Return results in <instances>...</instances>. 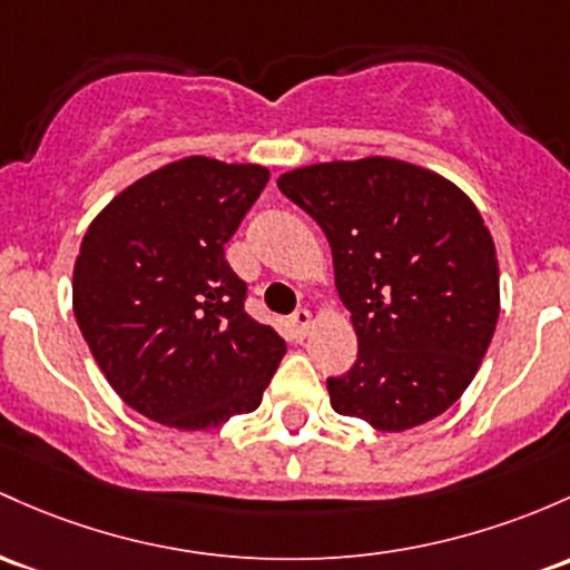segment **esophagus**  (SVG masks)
I'll return each mask as SVG.
<instances>
[{
  "instance_id": "1",
  "label": "esophagus",
  "mask_w": 570,
  "mask_h": 570,
  "mask_svg": "<svg viewBox=\"0 0 570 570\" xmlns=\"http://www.w3.org/2000/svg\"><path fill=\"white\" fill-rule=\"evenodd\" d=\"M289 322H292V330H295V335L299 337V341H303V337L308 335L311 324H314V316H311V311L299 308V311H295V314H292Z\"/></svg>"
}]
</instances>
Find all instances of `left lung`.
Masks as SVG:
<instances>
[{
	"label": "left lung",
	"instance_id": "1",
	"mask_svg": "<svg viewBox=\"0 0 570 570\" xmlns=\"http://www.w3.org/2000/svg\"><path fill=\"white\" fill-rule=\"evenodd\" d=\"M278 189L327 235L360 343L352 371L327 379L333 409L384 433L441 416L500 314L495 243L471 197L390 156L297 167Z\"/></svg>",
	"mask_w": 570,
	"mask_h": 570
}]
</instances>
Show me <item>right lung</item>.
Masks as SVG:
<instances>
[{
    "label": "right lung",
    "mask_w": 570,
    "mask_h": 570,
    "mask_svg": "<svg viewBox=\"0 0 570 570\" xmlns=\"http://www.w3.org/2000/svg\"><path fill=\"white\" fill-rule=\"evenodd\" d=\"M271 170L186 156L118 191L86 229L72 311L99 371L137 414L208 430L262 403L286 343L243 308L224 243Z\"/></svg>",
    "instance_id": "right-lung-1"
}]
</instances>
